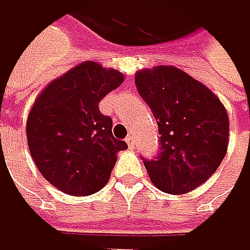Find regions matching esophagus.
Masks as SVG:
<instances>
[{
    "mask_svg": "<svg viewBox=\"0 0 250 250\" xmlns=\"http://www.w3.org/2000/svg\"><path fill=\"white\" fill-rule=\"evenodd\" d=\"M126 142H127V145H129L130 148H133V146H135V139H133V136H132V135H129V136L126 138Z\"/></svg>",
    "mask_w": 250,
    "mask_h": 250,
    "instance_id": "1",
    "label": "esophagus"
}]
</instances>
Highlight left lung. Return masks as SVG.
Instances as JSON below:
<instances>
[{"mask_svg": "<svg viewBox=\"0 0 250 250\" xmlns=\"http://www.w3.org/2000/svg\"><path fill=\"white\" fill-rule=\"evenodd\" d=\"M135 84L160 133L158 155L142 157L151 182L169 194L192 191L225 157L229 123L224 105L205 84L175 66L142 69Z\"/></svg>", "mask_w": 250, "mask_h": 250, "instance_id": "1", "label": "left lung"}]
</instances>
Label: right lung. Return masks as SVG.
Here are the masks:
<instances>
[{"mask_svg":"<svg viewBox=\"0 0 250 250\" xmlns=\"http://www.w3.org/2000/svg\"><path fill=\"white\" fill-rule=\"evenodd\" d=\"M124 77L95 62H83L51 81L34 102L26 136L41 175L71 195L104 188L127 144L112 136V120L99 102Z\"/></svg>","mask_w":250,"mask_h":250,"instance_id":"obj_1","label":"right lung"}]
</instances>
